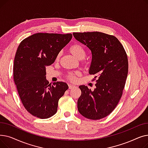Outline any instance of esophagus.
I'll use <instances>...</instances> for the list:
<instances>
[{
	"instance_id": "obj_1",
	"label": "esophagus",
	"mask_w": 148,
	"mask_h": 148,
	"mask_svg": "<svg viewBox=\"0 0 148 148\" xmlns=\"http://www.w3.org/2000/svg\"><path fill=\"white\" fill-rule=\"evenodd\" d=\"M68 87H69V89H73V88H74L75 86H74V85H73V84H68Z\"/></svg>"
}]
</instances>
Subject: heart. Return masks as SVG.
I'll return each instance as SVG.
<instances>
[{"mask_svg":"<svg viewBox=\"0 0 148 148\" xmlns=\"http://www.w3.org/2000/svg\"><path fill=\"white\" fill-rule=\"evenodd\" d=\"M69 51L73 56L78 59L82 60L84 59L86 56V51L83 47L79 44H75L71 46L69 48ZM59 55L58 56V59L59 58ZM79 75L78 72H75L74 73H69L67 75L68 79L71 81H75L76 80V77Z\"/></svg>","mask_w":148,"mask_h":148,"instance_id":"1","label":"heart"}]
</instances>
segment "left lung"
<instances>
[{"instance_id":"left-lung-1","label":"left lung","mask_w":148,"mask_h":148,"mask_svg":"<svg viewBox=\"0 0 148 148\" xmlns=\"http://www.w3.org/2000/svg\"><path fill=\"white\" fill-rule=\"evenodd\" d=\"M73 34L91 51L89 73L97 78L94 90L84 85L79 86L82 94L77 101L78 110L88 119L104 118L113 112L122 95L128 71L126 52L114 36L99 32Z\"/></svg>"}]
</instances>
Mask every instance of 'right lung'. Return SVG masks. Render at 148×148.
<instances>
[{
	"instance_id": "obj_1",
	"label": "right lung",
	"mask_w": 148,
	"mask_h": 148,
	"mask_svg": "<svg viewBox=\"0 0 148 148\" xmlns=\"http://www.w3.org/2000/svg\"><path fill=\"white\" fill-rule=\"evenodd\" d=\"M72 37L71 34L38 33L18 45L14 62V80L25 108L37 118L47 119L55 114L59 99L68 89L65 82L49 84L45 67L54 63Z\"/></svg>"
}]
</instances>
